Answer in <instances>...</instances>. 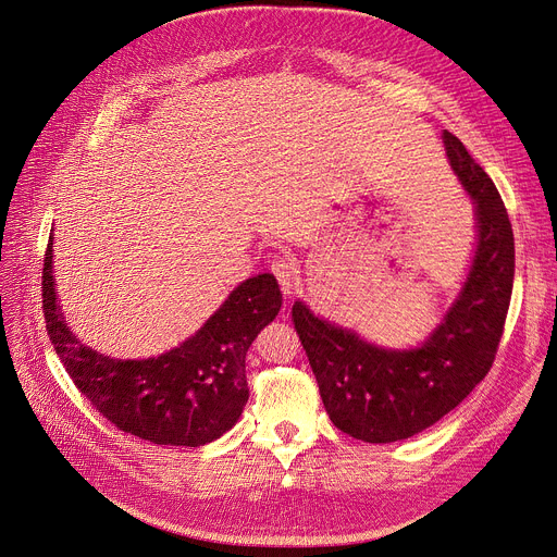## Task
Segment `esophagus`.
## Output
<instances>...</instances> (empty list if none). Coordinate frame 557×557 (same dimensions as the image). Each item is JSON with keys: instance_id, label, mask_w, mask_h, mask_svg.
Listing matches in <instances>:
<instances>
[{"instance_id": "esophagus-1", "label": "esophagus", "mask_w": 557, "mask_h": 557, "mask_svg": "<svg viewBox=\"0 0 557 557\" xmlns=\"http://www.w3.org/2000/svg\"><path fill=\"white\" fill-rule=\"evenodd\" d=\"M271 271L273 275L277 277L284 295H293L299 286V269L295 264L293 258L288 256H277L273 262H271Z\"/></svg>"}]
</instances>
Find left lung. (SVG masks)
I'll use <instances>...</instances> for the list:
<instances>
[{
	"instance_id": "8db88e82",
	"label": "left lung",
	"mask_w": 557,
	"mask_h": 557,
	"mask_svg": "<svg viewBox=\"0 0 557 557\" xmlns=\"http://www.w3.org/2000/svg\"><path fill=\"white\" fill-rule=\"evenodd\" d=\"M446 158L475 205L478 242L458 297L411 348L367 342L352 329L293 305L295 331L315 373L331 422L356 440L388 444L433 426L484 380L507 320L516 244L504 201L453 133H442Z\"/></svg>"
}]
</instances>
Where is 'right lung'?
<instances>
[{
  "instance_id": "right-lung-1",
  "label": "right lung",
  "mask_w": 557,
  "mask_h": 557,
  "mask_svg": "<svg viewBox=\"0 0 557 557\" xmlns=\"http://www.w3.org/2000/svg\"><path fill=\"white\" fill-rule=\"evenodd\" d=\"M41 290L48 337L75 386L120 431L169 446H205L235 426L248 399V346L282 307L277 280L260 273L239 282L180 346L158 358L117 360L69 329L53 277V235Z\"/></svg>"
}]
</instances>
